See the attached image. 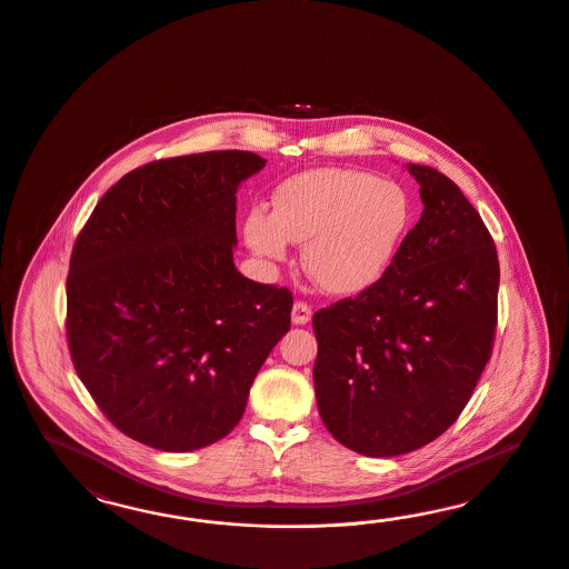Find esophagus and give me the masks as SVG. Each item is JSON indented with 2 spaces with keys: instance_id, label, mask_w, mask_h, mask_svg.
I'll return each mask as SVG.
<instances>
[{
  "instance_id": "34e87169",
  "label": "esophagus",
  "mask_w": 569,
  "mask_h": 569,
  "mask_svg": "<svg viewBox=\"0 0 569 569\" xmlns=\"http://www.w3.org/2000/svg\"><path fill=\"white\" fill-rule=\"evenodd\" d=\"M310 315H312V310H310V307L307 305V302H293V326H307V323L310 321Z\"/></svg>"
}]
</instances>
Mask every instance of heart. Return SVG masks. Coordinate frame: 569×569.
Wrapping results in <instances>:
<instances>
[{"label":"heart","instance_id":"obj_1","mask_svg":"<svg viewBox=\"0 0 569 569\" xmlns=\"http://www.w3.org/2000/svg\"><path fill=\"white\" fill-rule=\"evenodd\" d=\"M413 217L402 186L328 167L286 179L273 196V214L252 210L243 238L269 262L288 259L290 241L305 243V269L323 292L359 296L390 273Z\"/></svg>","mask_w":569,"mask_h":569}]
</instances>
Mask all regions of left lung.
Instances as JSON below:
<instances>
[{"mask_svg": "<svg viewBox=\"0 0 569 569\" xmlns=\"http://www.w3.org/2000/svg\"><path fill=\"white\" fill-rule=\"evenodd\" d=\"M421 219L376 288L312 317L319 415L367 457L430 445L466 409L492 355L499 257L482 217L447 174L407 164Z\"/></svg>", "mask_w": 569, "mask_h": 569, "instance_id": "left-lung-1", "label": "left lung"}]
</instances>
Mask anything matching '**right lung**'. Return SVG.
<instances>
[{
    "instance_id": "obj_1",
    "label": "right lung",
    "mask_w": 569,
    "mask_h": 569,
    "mask_svg": "<svg viewBox=\"0 0 569 569\" xmlns=\"http://www.w3.org/2000/svg\"><path fill=\"white\" fill-rule=\"evenodd\" d=\"M264 162L224 150L143 164L103 193L74 241L72 365L141 445L186 452L224 438L290 329L292 292L233 264L236 193Z\"/></svg>"
}]
</instances>
